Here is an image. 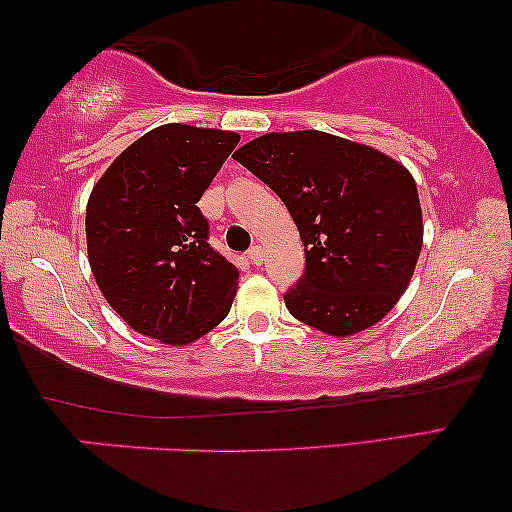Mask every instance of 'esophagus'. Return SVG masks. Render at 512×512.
<instances>
[{
  "label": "esophagus",
  "instance_id": "esophagus-1",
  "mask_svg": "<svg viewBox=\"0 0 512 512\" xmlns=\"http://www.w3.org/2000/svg\"><path fill=\"white\" fill-rule=\"evenodd\" d=\"M249 261L254 263V265H261L263 263V249L258 247V244H256V247L249 249Z\"/></svg>",
  "mask_w": 512,
  "mask_h": 512
}]
</instances>
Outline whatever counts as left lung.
<instances>
[{
  "label": "left lung",
  "instance_id": "left-lung-1",
  "mask_svg": "<svg viewBox=\"0 0 512 512\" xmlns=\"http://www.w3.org/2000/svg\"><path fill=\"white\" fill-rule=\"evenodd\" d=\"M233 158L282 198L305 244L303 277L284 293L293 317L338 338L377 324L408 289L422 251L412 174L319 130L270 132Z\"/></svg>",
  "mask_w": 512,
  "mask_h": 512
}]
</instances>
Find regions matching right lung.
<instances>
[{
    "label": "right lung",
    "instance_id": "1",
    "mask_svg": "<svg viewBox=\"0 0 512 512\" xmlns=\"http://www.w3.org/2000/svg\"><path fill=\"white\" fill-rule=\"evenodd\" d=\"M237 142L228 130L160 125L130 144L90 193V268L137 333L188 345L230 312L240 270L209 244L198 200Z\"/></svg>",
    "mask_w": 512,
    "mask_h": 512
}]
</instances>
